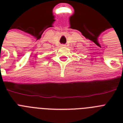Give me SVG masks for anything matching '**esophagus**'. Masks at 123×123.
<instances>
[{"label": "esophagus", "instance_id": "1", "mask_svg": "<svg viewBox=\"0 0 123 123\" xmlns=\"http://www.w3.org/2000/svg\"><path fill=\"white\" fill-rule=\"evenodd\" d=\"M61 46H65L66 45H65V44H61Z\"/></svg>", "mask_w": 123, "mask_h": 123}]
</instances>
